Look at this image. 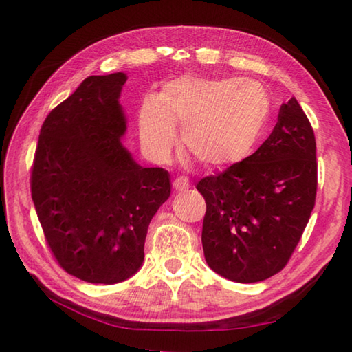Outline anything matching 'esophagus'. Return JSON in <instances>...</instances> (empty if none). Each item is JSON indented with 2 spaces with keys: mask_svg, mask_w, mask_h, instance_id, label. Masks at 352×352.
<instances>
[{
  "mask_svg": "<svg viewBox=\"0 0 352 352\" xmlns=\"http://www.w3.org/2000/svg\"><path fill=\"white\" fill-rule=\"evenodd\" d=\"M172 186H174L175 190H186L189 188V180L186 177H178L172 183Z\"/></svg>",
  "mask_w": 352,
  "mask_h": 352,
  "instance_id": "1",
  "label": "esophagus"
}]
</instances>
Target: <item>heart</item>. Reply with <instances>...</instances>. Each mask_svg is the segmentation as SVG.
I'll use <instances>...</instances> for the list:
<instances>
[{"mask_svg": "<svg viewBox=\"0 0 352 352\" xmlns=\"http://www.w3.org/2000/svg\"><path fill=\"white\" fill-rule=\"evenodd\" d=\"M269 116V94L258 82L184 76L142 100L138 133L148 157L164 162L182 127L184 151L206 169H222L252 153Z\"/></svg>", "mask_w": 352, "mask_h": 352, "instance_id": "1", "label": "heart"}]
</instances>
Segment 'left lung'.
Masks as SVG:
<instances>
[{"mask_svg":"<svg viewBox=\"0 0 352 352\" xmlns=\"http://www.w3.org/2000/svg\"><path fill=\"white\" fill-rule=\"evenodd\" d=\"M206 201L201 245L230 281L258 283L284 269L311 217L317 157L311 122L295 98L253 155L197 183Z\"/></svg>","mask_w":352,"mask_h":352,"instance_id":"8db88e82","label":"left lung"}]
</instances>
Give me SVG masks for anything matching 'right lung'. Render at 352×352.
<instances>
[{"label": "right lung", "mask_w": 352, "mask_h": 352, "mask_svg": "<svg viewBox=\"0 0 352 352\" xmlns=\"http://www.w3.org/2000/svg\"><path fill=\"white\" fill-rule=\"evenodd\" d=\"M124 73L90 76L40 130L31 177L35 211L58 264L93 284L133 276L144 261L155 212L170 195V175L142 168L121 140Z\"/></svg>", "instance_id": "1"}]
</instances>
